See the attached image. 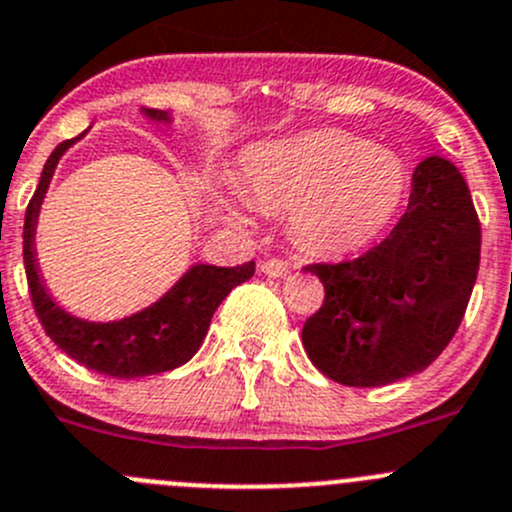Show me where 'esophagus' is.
<instances>
[{
    "label": "esophagus",
    "instance_id": "obj_1",
    "mask_svg": "<svg viewBox=\"0 0 512 512\" xmlns=\"http://www.w3.org/2000/svg\"><path fill=\"white\" fill-rule=\"evenodd\" d=\"M260 272L262 275H267V277H287V272H289V262L287 260H265L260 265Z\"/></svg>",
    "mask_w": 512,
    "mask_h": 512
}]
</instances>
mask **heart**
<instances>
[{
	"mask_svg": "<svg viewBox=\"0 0 512 512\" xmlns=\"http://www.w3.org/2000/svg\"><path fill=\"white\" fill-rule=\"evenodd\" d=\"M404 168L389 151L344 131H314L257 146L247 156V195L289 210L307 250L344 255L374 240L399 208Z\"/></svg>",
	"mask_w": 512,
	"mask_h": 512,
	"instance_id": "obj_1",
	"label": "heart"
}]
</instances>
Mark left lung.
<instances>
[{
    "label": "left lung",
    "mask_w": 512,
    "mask_h": 512,
    "mask_svg": "<svg viewBox=\"0 0 512 512\" xmlns=\"http://www.w3.org/2000/svg\"><path fill=\"white\" fill-rule=\"evenodd\" d=\"M478 265L480 223L466 180L451 160H421L409 208L379 245L304 267L324 285L322 307L304 322V352L344 386L414 376L461 327Z\"/></svg>",
    "instance_id": "left-lung-1"
}]
</instances>
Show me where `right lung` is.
I'll list each match as a JSON object with an SVG mask.
<instances>
[{
    "label": "right lung",
    "instance_id": "add662e5",
    "mask_svg": "<svg viewBox=\"0 0 512 512\" xmlns=\"http://www.w3.org/2000/svg\"><path fill=\"white\" fill-rule=\"evenodd\" d=\"M143 113L153 121H170L168 113L158 108H143ZM76 141L79 138H71L54 148L41 170L36 193L29 200L27 215H24V267H27L29 294H32L36 317L46 337H51V342L61 352L103 376L138 379V376L175 369L193 359L208 334L215 309L232 289L255 275V262H245L240 267H190L156 304L118 322H86L64 312L46 292L36 270L34 230L56 163Z\"/></svg>",
    "mask_w": 512,
    "mask_h": 512
}]
</instances>
